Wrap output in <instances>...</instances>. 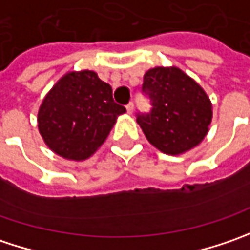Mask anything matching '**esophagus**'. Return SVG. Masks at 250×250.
Masks as SVG:
<instances>
[{
	"label": "esophagus",
	"mask_w": 250,
	"mask_h": 250,
	"mask_svg": "<svg viewBox=\"0 0 250 250\" xmlns=\"http://www.w3.org/2000/svg\"><path fill=\"white\" fill-rule=\"evenodd\" d=\"M125 109H127V113L131 114L133 112H134V104H133V102H130V104L125 106Z\"/></svg>",
	"instance_id": "esophagus-1"
}]
</instances>
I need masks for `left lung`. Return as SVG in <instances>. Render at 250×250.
<instances>
[{"instance_id": "obj_1", "label": "left lung", "mask_w": 250, "mask_h": 250, "mask_svg": "<svg viewBox=\"0 0 250 250\" xmlns=\"http://www.w3.org/2000/svg\"><path fill=\"white\" fill-rule=\"evenodd\" d=\"M143 93L151 110L138 113L137 123L159 151L179 155L206 137L211 123V102L200 85L176 67L146 71Z\"/></svg>"}]
</instances>
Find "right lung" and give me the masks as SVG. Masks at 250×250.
Instances as JSON below:
<instances>
[{"instance_id": "right-lung-1", "label": "right lung", "mask_w": 250, "mask_h": 250, "mask_svg": "<svg viewBox=\"0 0 250 250\" xmlns=\"http://www.w3.org/2000/svg\"><path fill=\"white\" fill-rule=\"evenodd\" d=\"M125 106L112 86L93 71L70 72L50 91L39 109V131L56 154L82 161L104 144Z\"/></svg>"}]
</instances>
